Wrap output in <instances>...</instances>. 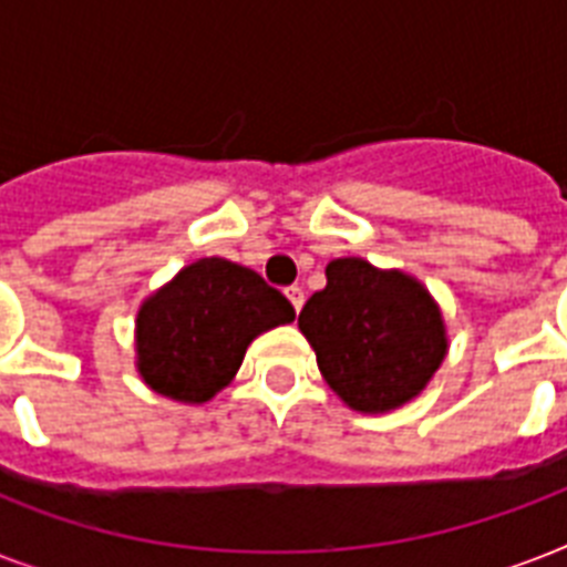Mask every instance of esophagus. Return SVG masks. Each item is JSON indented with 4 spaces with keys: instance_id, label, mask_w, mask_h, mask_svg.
<instances>
[{
    "instance_id": "obj_1",
    "label": "esophagus",
    "mask_w": 567,
    "mask_h": 567,
    "mask_svg": "<svg viewBox=\"0 0 567 567\" xmlns=\"http://www.w3.org/2000/svg\"><path fill=\"white\" fill-rule=\"evenodd\" d=\"M285 297L291 300L293 311H300L302 302H306V293H302V288H297V285H293V288H288V291H285Z\"/></svg>"
}]
</instances>
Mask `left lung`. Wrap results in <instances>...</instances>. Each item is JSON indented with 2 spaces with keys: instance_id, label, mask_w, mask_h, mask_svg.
<instances>
[{
  "instance_id": "left-lung-1",
  "label": "left lung",
  "mask_w": 567,
  "mask_h": 567,
  "mask_svg": "<svg viewBox=\"0 0 567 567\" xmlns=\"http://www.w3.org/2000/svg\"><path fill=\"white\" fill-rule=\"evenodd\" d=\"M297 327L327 385L353 412L382 414L421 394L447 355V323L426 285L364 258H332Z\"/></svg>"
}]
</instances>
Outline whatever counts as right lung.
<instances>
[{
    "mask_svg": "<svg viewBox=\"0 0 567 567\" xmlns=\"http://www.w3.org/2000/svg\"><path fill=\"white\" fill-rule=\"evenodd\" d=\"M293 320V306L244 265L199 258L141 302L135 368L155 394L208 403L229 385L247 347Z\"/></svg>",
    "mask_w": 567,
    "mask_h": 567,
    "instance_id": "obj_1",
    "label": "right lung"
}]
</instances>
